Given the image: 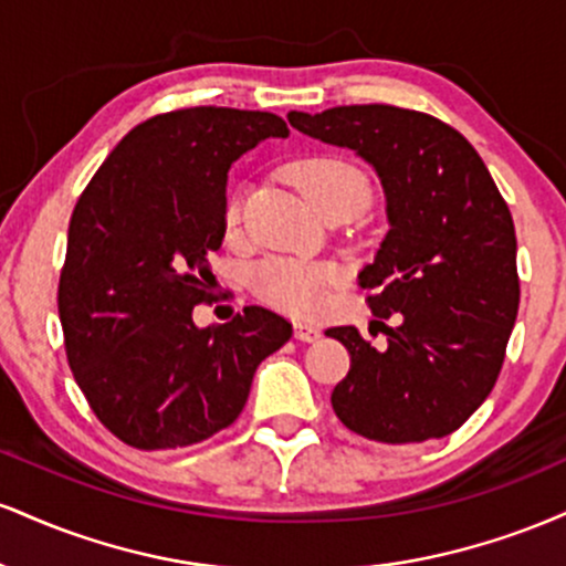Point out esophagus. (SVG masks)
I'll list each match as a JSON object with an SVG mask.
<instances>
[{
    "label": "esophagus",
    "mask_w": 566,
    "mask_h": 566,
    "mask_svg": "<svg viewBox=\"0 0 566 566\" xmlns=\"http://www.w3.org/2000/svg\"><path fill=\"white\" fill-rule=\"evenodd\" d=\"M319 335H322V329H319V327H314V324L295 322V337H297V340H303V343H314V340H319Z\"/></svg>",
    "instance_id": "obj_1"
}]
</instances>
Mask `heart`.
<instances>
[{
    "mask_svg": "<svg viewBox=\"0 0 566 566\" xmlns=\"http://www.w3.org/2000/svg\"><path fill=\"white\" fill-rule=\"evenodd\" d=\"M290 175L303 197L316 210L329 212L337 207H365L369 201V178L354 161L335 154H314L290 165ZM242 218V191H229L223 205L226 229H237ZM337 271L319 261L301 258H265L252 269L250 284L255 295L290 316H314L327 303L329 287L335 284Z\"/></svg>",
    "mask_w": 566,
    "mask_h": 566,
    "instance_id": "1",
    "label": "heart"
}]
</instances>
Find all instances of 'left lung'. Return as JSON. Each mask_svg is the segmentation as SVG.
Masks as SVG:
<instances>
[{
    "instance_id": "8db88e82",
    "label": "left lung",
    "mask_w": 566,
    "mask_h": 566,
    "mask_svg": "<svg viewBox=\"0 0 566 566\" xmlns=\"http://www.w3.org/2000/svg\"><path fill=\"white\" fill-rule=\"evenodd\" d=\"M287 119L375 167L391 226L359 274L388 348L356 327L327 329L350 354L335 415L382 444L458 431L495 388L518 314L516 231L495 180L476 148L431 114L369 103Z\"/></svg>"
}]
</instances>
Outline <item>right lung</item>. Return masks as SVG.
Returning <instances> with one entry per match:
<instances>
[{"label":"right lung","instance_id":"obj_1","mask_svg":"<svg viewBox=\"0 0 566 566\" xmlns=\"http://www.w3.org/2000/svg\"><path fill=\"white\" fill-rule=\"evenodd\" d=\"M282 116L197 106L133 127L82 191L57 284L69 367L103 426L135 450H178L229 428L292 324L261 305L199 329L207 258L223 242L229 167Z\"/></svg>","mask_w":566,"mask_h":566}]
</instances>
